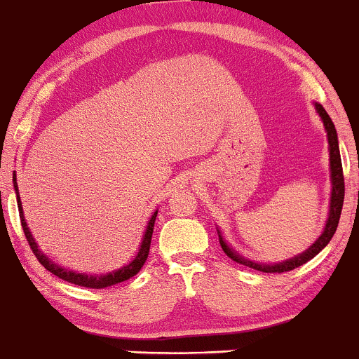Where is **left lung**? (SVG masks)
I'll return each mask as SVG.
<instances>
[{"label": "left lung", "mask_w": 359, "mask_h": 359, "mask_svg": "<svg viewBox=\"0 0 359 359\" xmlns=\"http://www.w3.org/2000/svg\"><path fill=\"white\" fill-rule=\"evenodd\" d=\"M314 108L319 114V118L323 119L324 123V130L327 133V143H329V172H331V197H329V212H327V219H325L324 229L320 233V236L312 243L311 246L302 253L295 255V257L283 259V262L278 263H259V262H253V259L245 258L243 255L238 253L236 250L229 245L228 241L224 240L222 236L221 229H217V234H219V243L221 248L228 255L229 258L234 259L236 263H241V265L250 266V269L263 271V273H283V271H290L297 266L307 263L309 259H312L319 253L320 250H324L327 246V243L331 241V238L334 236L337 224H339V217H341V209H343V203H344V177H343V163H341V155H339V142H337V133L334 123L331 121L329 114L325 113V109L319 102H314Z\"/></svg>", "instance_id": "1"}]
</instances>
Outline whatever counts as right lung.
I'll use <instances>...</instances> for the list:
<instances>
[{"instance_id":"1","label":"right lung","mask_w":359,"mask_h":359,"mask_svg":"<svg viewBox=\"0 0 359 359\" xmlns=\"http://www.w3.org/2000/svg\"><path fill=\"white\" fill-rule=\"evenodd\" d=\"M13 187H15V194H16V204H18V211H20V219H22V228L25 236H27L28 245H30L32 251L35 253L36 259L47 269L50 273L55 275L65 282L74 283V285H81V287H88V288H104V287H111L116 285L119 282H125V280L135 277L140 270H142L143 263L147 262L148 251H150V243H151V234H154V226H155V217L158 209H155L154 214L150 216V219L147 222L145 233H143L142 243H140L137 255L135 258L131 259L130 263H126L125 266L121 269L109 271V273H102V275H90V273H79V271H74L71 269H64V266L57 265L53 259H50L43 251H40L39 245H36L34 234H32L30 228H28L27 221H25V214H23V208H22V199H20V192H18V184H16V172H13Z\"/></svg>"}]
</instances>
